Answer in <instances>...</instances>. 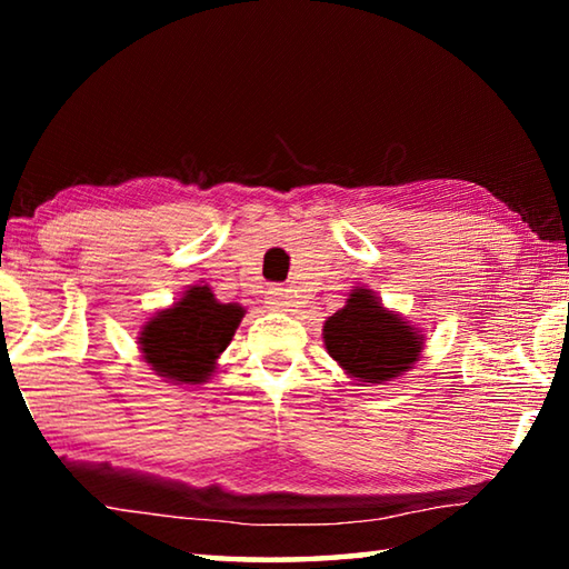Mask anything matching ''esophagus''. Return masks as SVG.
Here are the masks:
<instances>
[{"label":"esophagus","instance_id":"obj_1","mask_svg":"<svg viewBox=\"0 0 569 569\" xmlns=\"http://www.w3.org/2000/svg\"><path fill=\"white\" fill-rule=\"evenodd\" d=\"M266 303H268V308H271V311H291L293 298L288 296L286 288H271V291H268V296H266Z\"/></svg>","mask_w":569,"mask_h":569}]
</instances>
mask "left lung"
Masks as SVG:
<instances>
[{"instance_id":"1","label":"left lung","mask_w":569,"mask_h":569,"mask_svg":"<svg viewBox=\"0 0 569 569\" xmlns=\"http://www.w3.org/2000/svg\"><path fill=\"white\" fill-rule=\"evenodd\" d=\"M323 343L351 379L373 387L401 377L419 361L423 333L383 308L369 288H353L341 311L323 323Z\"/></svg>"}]
</instances>
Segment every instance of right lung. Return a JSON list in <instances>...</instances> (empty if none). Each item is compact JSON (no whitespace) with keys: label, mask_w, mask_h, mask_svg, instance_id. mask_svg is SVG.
I'll return each instance as SVG.
<instances>
[{"label":"right lung","mask_w":569,"mask_h":569,"mask_svg":"<svg viewBox=\"0 0 569 569\" xmlns=\"http://www.w3.org/2000/svg\"><path fill=\"white\" fill-rule=\"evenodd\" d=\"M243 306L216 301L210 286H192L180 301L158 311L138 336L142 359L172 383H206L218 356L233 341Z\"/></svg>","instance_id":"1"}]
</instances>
